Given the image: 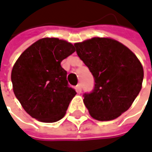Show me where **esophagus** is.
<instances>
[{
    "instance_id": "obj_1",
    "label": "esophagus",
    "mask_w": 152,
    "mask_h": 152,
    "mask_svg": "<svg viewBox=\"0 0 152 152\" xmlns=\"http://www.w3.org/2000/svg\"><path fill=\"white\" fill-rule=\"evenodd\" d=\"M76 92H78V93H80V92L82 91V85H81V83H78V84L76 85Z\"/></svg>"
}]
</instances>
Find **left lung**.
<instances>
[{
    "mask_svg": "<svg viewBox=\"0 0 152 152\" xmlns=\"http://www.w3.org/2000/svg\"><path fill=\"white\" fill-rule=\"evenodd\" d=\"M80 59L95 79L92 93L83 103L98 121L116 119L133 104L142 89L144 69L137 56L109 37H93L74 44Z\"/></svg>",
    "mask_w": 152,
    "mask_h": 152,
    "instance_id": "8db88e82",
    "label": "left lung"
}]
</instances>
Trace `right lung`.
<instances>
[{
	"instance_id": "add662e5",
	"label": "right lung",
	"mask_w": 152,
	"mask_h": 152,
	"mask_svg": "<svg viewBox=\"0 0 152 152\" xmlns=\"http://www.w3.org/2000/svg\"><path fill=\"white\" fill-rule=\"evenodd\" d=\"M76 51L58 38H42L25 49L13 66V91L24 110L36 120L55 123L65 116L76 91L69 87L63 59Z\"/></svg>"
}]
</instances>
